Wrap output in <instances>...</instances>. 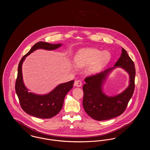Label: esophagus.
<instances>
[{"label":"esophagus","instance_id":"1","mask_svg":"<svg viewBox=\"0 0 150 150\" xmlns=\"http://www.w3.org/2000/svg\"><path fill=\"white\" fill-rule=\"evenodd\" d=\"M74 86H77V87H80L82 86V83L80 80H77V81H75V83H74Z\"/></svg>","mask_w":150,"mask_h":150}]
</instances>
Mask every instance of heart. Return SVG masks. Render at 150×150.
Wrapping results in <instances>:
<instances>
[{"label": "heart", "mask_w": 150, "mask_h": 150, "mask_svg": "<svg viewBox=\"0 0 150 150\" xmlns=\"http://www.w3.org/2000/svg\"><path fill=\"white\" fill-rule=\"evenodd\" d=\"M111 53L96 48H84L79 50L74 57V63L78 67L86 68L89 74H94L100 71L110 62ZM75 67V66H74Z\"/></svg>", "instance_id": "heart-1"}]
</instances>
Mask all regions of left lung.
Masks as SVG:
<instances>
[{
  "label": "left lung",
  "instance_id": "obj_1",
  "mask_svg": "<svg viewBox=\"0 0 150 150\" xmlns=\"http://www.w3.org/2000/svg\"><path fill=\"white\" fill-rule=\"evenodd\" d=\"M121 56L114 66L85 79L83 105L86 114L98 121L106 120L122 114L125 110L134 90L136 69L127 51L121 48ZM120 67L129 74L128 87L121 93L108 96L103 92V85L109 74Z\"/></svg>",
  "mask_w": 150,
  "mask_h": 150
}]
</instances>
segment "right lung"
I'll list each match as a JSON object with an SVG mask.
<instances>
[{
  "mask_svg": "<svg viewBox=\"0 0 150 150\" xmlns=\"http://www.w3.org/2000/svg\"><path fill=\"white\" fill-rule=\"evenodd\" d=\"M62 45L61 43L53 44L44 42L36 43L22 58L19 63L15 89L21 107L28 114L41 119H49L54 116L62 109L66 95L73 87L74 81L71 80L59 84L50 93L43 95L30 92L23 83L22 67L26 57L37 50H54Z\"/></svg>",
  "mask_w": 150,
  "mask_h": 150,
  "instance_id": "obj_1",
  "label": "right lung"
}]
</instances>
